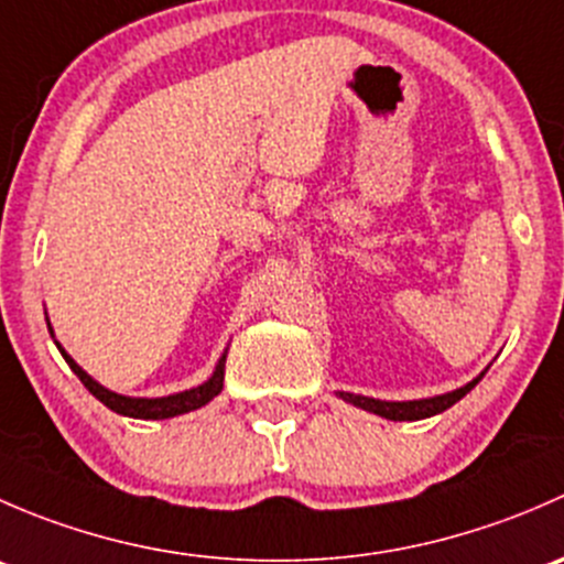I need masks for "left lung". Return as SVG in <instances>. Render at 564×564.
<instances>
[{
    "mask_svg": "<svg viewBox=\"0 0 564 564\" xmlns=\"http://www.w3.org/2000/svg\"><path fill=\"white\" fill-rule=\"evenodd\" d=\"M486 371H482L480 377L471 379V382H466L464 388L442 392V395L417 398V401H379V398L355 395V392H344V390H338V398H344V401L351 403V406L366 409V412H371V414H379V417H384V420H425V417H434V414H442L445 409H451L453 403H458L466 392L475 388L482 377H486Z\"/></svg>",
    "mask_w": 564,
    "mask_h": 564,
    "instance_id": "8db88e82",
    "label": "left lung"
}]
</instances>
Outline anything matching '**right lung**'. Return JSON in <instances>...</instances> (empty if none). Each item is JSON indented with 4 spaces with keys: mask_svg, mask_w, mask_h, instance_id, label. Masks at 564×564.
<instances>
[{
    "mask_svg": "<svg viewBox=\"0 0 564 564\" xmlns=\"http://www.w3.org/2000/svg\"><path fill=\"white\" fill-rule=\"evenodd\" d=\"M45 322H48V316H45ZM48 333L51 338H54V329H51V322H48ZM56 349L62 351V357H65V362L70 366V371L76 373L78 379L84 382V388L93 392L95 398H98L104 406L111 409V412L117 414H124V417H135V420H166V417H176V414H185V412H193V409H202L207 406L209 401H213L215 395H218L220 390H224V371H226V355H229V349L220 355L218 366H215L213 377L207 379V382H202L198 388H191V390H182V392H172V395H161V398H133V395H119V392L104 388L100 382H95L93 377H89L87 371H84L82 366H78L76 360H73L70 355H67L65 349H62L59 340H54Z\"/></svg>",
    "mask_w": 564,
    "mask_h": 564,
    "instance_id": "add662e5",
    "label": "right lung"
}]
</instances>
